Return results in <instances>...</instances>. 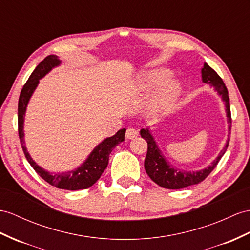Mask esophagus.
Listing matches in <instances>:
<instances>
[{
  "label": "esophagus",
  "instance_id": "obj_1",
  "mask_svg": "<svg viewBox=\"0 0 250 250\" xmlns=\"http://www.w3.org/2000/svg\"><path fill=\"white\" fill-rule=\"evenodd\" d=\"M138 134H139V132L137 129H135V127H129V129H127L125 132V137L127 139H132V138L137 137Z\"/></svg>",
  "mask_w": 250,
  "mask_h": 250
}]
</instances>
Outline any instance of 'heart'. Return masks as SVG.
Listing matches in <instances>:
<instances>
[{
    "label": "heart",
    "instance_id": "obj_1",
    "mask_svg": "<svg viewBox=\"0 0 250 250\" xmlns=\"http://www.w3.org/2000/svg\"><path fill=\"white\" fill-rule=\"evenodd\" d=\"M170 72L168 69L158 68L146 72L143 78V87L144 88H153L161 84L163 81L168 78ZM180 93V85L175 80H170L166 82L162 88L157 92L154 100H153V106L157 110H166L177 98Z\"/></svg>",
    "mask_w": 250,
    "mask_h": 250
}]
</instances>
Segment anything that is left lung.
<instances>
[{"instance_id":"obj_1","label":"left lung","mask_w":250,"mask_h":250,"mask_svg":"<svg viewBox=\"0 0 250 250\" xmlns=\"http://www.w3.org/2000/svg\"><path fill=\"white\" fill-rule=\"evenodd\" d=\"M202 78L203 82L213 84L216 91L222 96L223 100L225 101L230 134L231 133V112H230L228 89L225 85V83H224L223 79L217 75L215 70L213 68H211L207 63L204 64V67L202 69ZM140 135H142V137L145 138L146 140V143H148V152H146V156L145 159V169L146 174H148L151 180L156 183L158 186L166 189L186 188L192 186V185L201 183L205 178H207V176L216 167V165L219 164L220 159L224 155V153L226 152L229 144L228 140L225 148L221 151L219 157H217L213 162V164L209 166L207 169L197 172H185L174 169V167L169 166L168 162H166V159L162 155L161 151H159L154 139H153L148 130L143 129L140 131Z\"/></svg>"}]
</instances>
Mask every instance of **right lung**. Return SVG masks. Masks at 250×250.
Returning <instances> with one entry per match:
<instances>
[{
    "label": "right lung",
    "mask_w": 250,
    "mask_h": 250,
    "mask_svg": "<svg viewBox=\"0 0 250 250\" xmlns=\"http://www.w3.org/2000/svg\"><path fill=\"white\" fill-rule=\"evenodd\" d=\"M60 64V60L54 55L47 56L45 59L42 60L39 65L36 67L31 75L29 76L28 80L25 83L20 97H19L18 104V132L19 137H20V143L22 145V149L25 154V157L30 164L31 167L39 174L44 181L47 182L52 186L64 189V190H80V189H87L92 187L93 185L97 182L104 171L106 169L108 164V156L115 146H117L120 143L125 140V129L119 130L114 136L104 139L100 145H98L94 151L91 153V155L83 164L81 167L77 170L66 172V173L61 174H53L49 172L44 171L42 168L38 166L31 157L29 156L26 148L24 146V133H23V121H24V114L26 111V106L31 94L34 93L35 88L37 87L39 79H41L44 75H46L50 69L54 66H57Z\"/></svg>",
    "instance_id": "obj_1"
}]
</instances>
